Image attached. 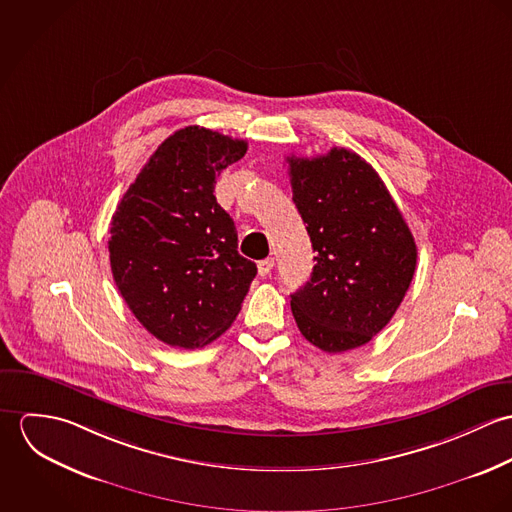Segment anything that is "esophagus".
<instances>
[{
	"label": "esophagus",
	"instance_id": "1",
	"mask_svg": "<svg viewBox=\"0 0 512 512\" xmlns=\"http://www.w3.org/2000/svg\"><path fill=\"white\" fill-rule=\"evenodd\" d=\"M274 270V258H264L258 262V274L264 278Z\"/></svg>",
	"mask_w": 512,
	"mask_h": 512
}]
</instances>
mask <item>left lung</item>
Masks as SVG:
<instances>
[{
    "mask_svg": "<svg viewBox=\"0 0 512 512\" xmlns=\"http://www.w3.org/2000/svg\"><path fill=\"white\" fill-rule=\"evenodd\" d=\"M288 163L293 203L315 252L309 282L292 293L295 323L325 353L363 347L410 288L414 236L378 173L355 151L333 147Z\"/></svg>",
    "mask_w": 512,
    "mask_h": 512,
    "instance_id": "obj_1",
    "label": "left lung"
}]
</instances>
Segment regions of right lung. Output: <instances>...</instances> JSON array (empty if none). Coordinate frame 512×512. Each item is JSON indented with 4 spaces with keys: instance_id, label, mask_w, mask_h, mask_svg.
I'll return each instance as SVG.
<instances>
[{
    "instance_id": "add662e5",
    "label": "right lung",
    "mask_w": 512,
    "mask_h": 512,
    "mask_svg": "<svg viewBox=\"0 0 512 512\" xmlns=\"http://www.w3.org/2000/svg\"><path fill=\"white\" fill-rule=\"evenodd\" d=\"M248 144L187 126L149 157L110 224V266L124 301L159 341L199 349L236 319L256 276L234 220L213 195Z\"/></svg>"
}]
</instances>
